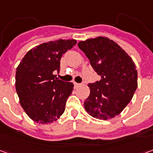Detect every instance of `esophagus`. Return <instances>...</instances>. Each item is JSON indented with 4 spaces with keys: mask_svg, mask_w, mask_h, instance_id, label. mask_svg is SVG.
Instances as JSON below:
<instances>
[{
    "mask_svg": "<svg viewBox=\"0 0 153 153\" xmlns=\"http://www.w3.org/2000/svg\"><path fill=\"white\" fill-rule=\"evenodd\" d=\"M74 87H75V88H78V87H79L80 85H81V84H80V83H75V82H74Z\"/></svg>",
    "mask_w": 153,
    "mask_h": 153,
    "instance_id": "esophagus-1",
    "label": "esophagus"
}]
</instances>
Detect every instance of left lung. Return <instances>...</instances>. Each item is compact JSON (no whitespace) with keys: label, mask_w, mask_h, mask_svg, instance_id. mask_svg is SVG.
I'll list each match as a JSON object with an SVG mask.
<instances>
[{"label":"left lung","mask_w":153,"mask_h":153,"mask_svg":"<svg viewBox=\"0 0 153 153\" xmlns=\"http://www.w3.org/2000/svg\"><path fill=\"white\" fill-rule=\"evenodd\" d=\"M78 46L101 76L99 81L88 84L90 94L84 108L94 118H114L125 109L137 89L134 62L118 44L105 37L82 41Z\"/></svg>","instance_id":"1"}]
</instances>
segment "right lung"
<instances>
[{"label":"right lung","mask_w":153,"mask_h":153,"mask_svg":"<svg viewBox=\"0 0 153 153\" xmlns=\"http://www.w3.org/2000/svg\"><path fill=\"white\" fill-rule=\"evenodd\" d=\"M59 39L40 44L26 53L16 69L15 88L20 105L37 123L50 124L64 113L74 89L73 83L56 78L62 55L76 44Z\"/></svg>","instance_id":"add662e5"}]
</instances>
